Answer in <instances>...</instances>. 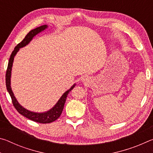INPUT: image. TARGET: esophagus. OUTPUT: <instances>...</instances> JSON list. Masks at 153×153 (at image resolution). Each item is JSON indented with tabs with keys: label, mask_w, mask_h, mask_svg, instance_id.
Returning <instances> with one entry per match:
<instances>
[{
	"label": "esophagus",
	"mask_w": 153,
	"mask_h": 153,
	"mask_svg": "<svg viewBox=\"0 0 153 153\" xmlns=\"http://www.w3.org/2000/svg\"><path fill=\"white\" fill-rule=\"evenodd\" d=\"M86 80H87V79H86V77H85V78H83V79H82V81H83V82H86Z\"/></svg>",
	"instance_id": "esophagus-1"
}]
</instances>
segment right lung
I'll list each match as a JSON object with an SVG mask.
<instances>
[{
  "label": "right lung",
  "mask_w": 153,
  "mask_h": 153,
  "mask_svg": "<svg viewBox=\"0 0 153 153\" xmlns=\"http://www.w3.org/2000/svg\"><path fill=\"white\" fill-rule=\"evenodd\" d=\"M47 27L48 26L46 25H42V26L36 27L35 29L31 30L30 32L28 33L26 36H25L24 39L15 46L14 48V51L12 52L11 56H10L9 63H8V67H7V69L6 72V76H5L7 91L9 92L10 96H11L12 102H13V105L14 106V107L16 108V110L21 114V115H22L23 116L27 117L30 120H32L33 121H36V122L41 123H51L53 122V121L56 120L59 117H60L62 113V111H63V109L65 102L66 101L67 95H68L69 92L75 87V85L76 84H74V86H72V87L70 89L67 90V91H66L63 95H62V97L60 98V99L59 100V101L56 102V104L51 109L45 113H38L32 112V111H30L27 109H25V108L23 107L22 106H21L19 105V103L17 102V100L16 98H15V96L13 94V92L11 88V69H12L14 57L17 52L19 51V48L26 46L27 44H29V42L32 40V38L34 37L36 34H38V33H40L42 32V31L45 30L46 28H47Z\"/></svg>",
  "instance_id": "right-lung-1"
}]
</instances>
